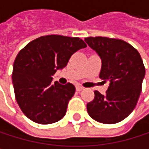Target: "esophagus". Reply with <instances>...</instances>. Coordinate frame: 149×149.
Masks as SVG:
<instances>
[{
	"instance_id": "34e87169",
	"label": "esophagus",
	"mask_w": 149,
	"mask_h": 149,
	"mask_svg": "<svg viewBox=\"0 0 149 149\" xmlns=\"http://www.w3.org/2000/svg\"><path fill=\"white\" fill-rule=\"evenodd\" d=\"M76 90H77V91H81L84 90V87H82L81 85H77V86H76Z\"/></svg>"
}]
</instances>
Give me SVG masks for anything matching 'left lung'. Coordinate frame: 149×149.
<instances>
[{
  "instance_id": "8db88e82",
  "label": "left lung",
  "mask_w": 149,
  "mask_h": 149,
  "mask_svg": "<svg viewBox=\"0 0 149 149\" xmlns=\"http://www.w3.org/2000/svg\"><path fill=\"white\" fill-rule=\"evenodd\" d=\"M84 41L100 57L99 77L109 81L104 95L95 91L87 111L95 121L114 124L125 119L139 99L145 67L140 53L129 43L107 37H89Z\"/></svg>"
}]
</instances>
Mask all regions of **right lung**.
<instances>
[{
    "instance_id": "right-lung-1",
    "label": "right lung",
    "mask_w": 149,
    "mask_h": 149,
    "mask_svg": "<svg viewBox=\"0 0 149 149\" xmlns=\"http://www.w3.org/2000/svg\"><path fill=\"white\" fill-rule=\"evenodd\" d=\"M86 46L79 38L47 35L31 41L18 53L12 81L16 101L27 118L51 124L65 116L76 89L70 83H53L52 76L66 66L74 52Z\"/></svg>"
}]
</instances>
